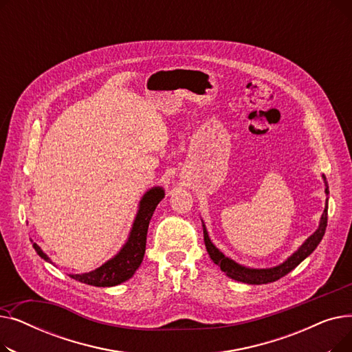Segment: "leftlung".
I'll use <instances>...</instances> for the list:
<instances>
[{
	"instance_id": "obj_1",
	"label": "left lung",
	"mask_w": 352,
	"mask_h": 352,
	"mask_svg": "<svg viewBox=\"0 0 352 352\" xmlns=\"http://www.w3.org/2000/svg\"><path fill=\"white\" fill-rule=\"evenodd\" d=\"M325 178V177H324ZM325 192L328 194V187L325 188ZM327 219H328V204L322 212L321 217V223L318 230L314 232L307 241L300 247V250L297 252H294L285 263H283L278 267L274 268H265V270H254V268H247L236 264L235 261H232L231 258L226 256L223 252H221L212 243L208 236V232L206 230L204 226V241H206V247L207 251L211 256V260L221 268V271H224L230 278L239 281V283H245V284H254V285H260V284H268V283H274L276 280L283 278L284 275H287L288 272H291L295 267H297L300 263H302L305 258L318 247V244L321 243V239L325 234V228H327Z\"/></svg>"
}]
</instances>
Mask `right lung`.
<instances>
[{
	"label": "right lung",
	"instance_id": "add662e5",
	"mask_svg": "<svg viewBox=\"0 0 352 352\" xmlns=\"http://www.w3.org/2000/svg\"><path fill=\"white\" fill-rule=\"evenodd\" d=\"M162 198L164 190L160 187L151 188L148 191L140 202V210L135 217L131 234H129L128 241L122 247V250L113 258V260H109L100 268L85 274L69 275L71 278L94 287H114L126 281L128 278H131L142 263V258L145 254L148 226H150L151 217ZM32 247L41 258H44L45 261H50V258L41 251L38 245L34 243Z\"/></svg>",
	"mask_w": 352,
	"mask_h": 352
}]
</instances>
